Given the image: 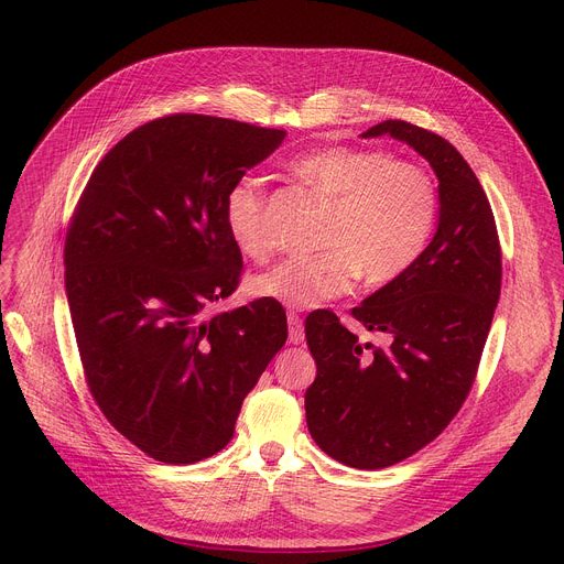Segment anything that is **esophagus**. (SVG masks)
Returning <instances> with one entry per match:
<instances>
[{
  "label": "esophagus",
  "mask_w": 564,
  "mask_h": 564,
  "mask_svg": "<svg viewBox=\"0 0 564 564\" xmlns=\"http://www.w3.org/2000/svg\"><path fill=\"white\" fill-rule=\"evenodd\" d=\"M288 324H290V343L302 345L304 343V322L297 313H288Z\"/></svg>",
  "instance_id": "obj_1"
}]
</instances>
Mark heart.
I'll return each mask as SVG.
<instances>
[{
    "instance_id": "heart-1",
    "label": "heart",
    "mask_w": 564,
    "mask_h": 564,
    "mask_svg": "<svg viewBox=\"0 0 564 564\" xmlns=\"http://www.w3.org/2000/svg\"><path fill=\"white\" fill-rule=\"evenodd\" d=\"M297 171L332 196L334 213L319 253L292 256L253 279L256 297L288 308H317L347 294L359 274L383 285L404 274L434 228L436 192L430 175L383 151L329 145L294 162ZM264 187L240 177L224 198V226L245 256L272 251L264 215Z\"/></svg>"
}]
</instances>
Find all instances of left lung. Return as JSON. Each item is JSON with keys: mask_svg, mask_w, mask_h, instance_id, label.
<instances>
[{"mask_svg": "<svg viewBox=\"0 0 564 564\" xmlns=\"http://www.w3.org/2000/svg\"><path fill=\"white\" fill-rule=\"evenodd\" d=\"M383 134L423 155L438 181L432 242L351 311L391 340L361 345L332 311L306 317L317 366L306 391L308 432L329 457L366 470L419 453L455 419L476 379L502 276L491 205L457 148L406 121H383L361 137Z\"/></svg>", "mask_w": 564, "mask_h": 564, "instance_id": "left-lung-1", "label": "left lung"}]
</instances>
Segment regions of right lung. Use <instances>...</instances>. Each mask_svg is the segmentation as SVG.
<instances>
[{"mask_svg": "<svg viewBox=\"0 0 564 564\" xmlns=\"http://www.w3.org/2000/svg\"><path fill=\"white\" fill-rule=\"evenodd\" d=\"M283 139L230 118L164 116L111 148L75 207L66 294L88 391L158 462L217 455L285 345L279 302L207 317L242 274L224 226L226 192Z\"/></svg>", "mask_w": 564, "mask_h": 564, "instance_id": "right-lung-1", "label": "right lung"}]
</instances>
